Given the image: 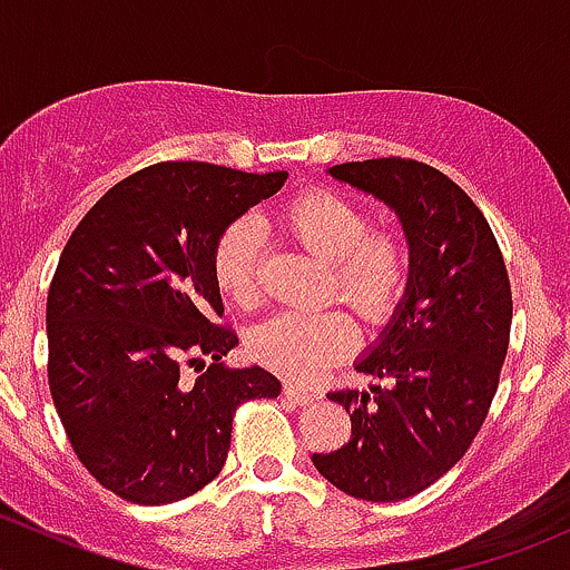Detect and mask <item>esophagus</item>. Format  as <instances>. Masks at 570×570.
Listing matches in <instances>:
<instances>
[{
  "label": "esophagus",
  "mask_w": 570,
  "mask_h": 570,
  "mask_svg": "<svg viewBox=\"0 0 570 570\" xmlns=\"http://www.w3.org/2000/svg\"><path fill=\"white\" fill-rule=\"evenodd\" d=\"M284 396H286V400L295 402V405H308V402L314 400V394L308 392V389L295 386V383H286V386H284Z\"/></svg>",
  "instance_id": "esophagus-1"
}]
</instances>
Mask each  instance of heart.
I'll list each match as a JSON object with an SVG mask.
<instances>
[{"instance_id":"b5f03b06","label":"heart","mask_w":570,"mask_h":570,"mask_svg":"<svg viewBox=\"0 0 570 570\" xmlns=\"http://www.w3.org/2000/svg\"><path fill=\"white\" fill-rule=\"evenodd\" d=\"M281 228L303 248L331 262V286L366 325H386L400 308L411 278L407 239L394 228H375L370 212L331 189H308L278 215ZM262 234L237 220L217 237L212 253L215 284L228 301L250 306L258 295ZM355 325L342 312H284L262 322L250 336L256 361L289 381H314L353 350Z\"/></svg>"}]
</instances>
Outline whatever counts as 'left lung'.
<instances>
[{
  "label": "left lung",
  "mask_w": 570,
  "mask_h": 570,
  "mask_svg": "<svg viewBox=\"0 0 570 570\" xmlns=\"http://www.w3.org/2000/svg\"><path fill=\"white\" fill-rule=\"evenodd\" d=\"M327 174L396 212L411 278L381 342L355 364L386 386L327 394L350 411L353 435L312 461L347 497L400 502L461 461L485 422L510 344L508 267L485 215L441 170L383 157Z\"/></svg>",
  "instance_id": "left-lung-1"
}]
</instances>
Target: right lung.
<instances>
[{
    "instance_id": "right-lung-1",
    "label": "right lung",
    "mask_w": 570,
    "mask_h": 570,
    "mask_svg": "<svg viewBox=\"0 0 570 570\" xmlns=\"http://www.w3.org/2000/svg\"><path fill=\"white\" fill-rule=\"evenodd\" d=\"M286 170L159 163L107 189L62 248L46 301L49 389L73 452L120 499L170 504L220 474L234 413L281 394L228 370L215 243ZM194 372V377L186 375Z\"/></svg>"
}]
</instances>
